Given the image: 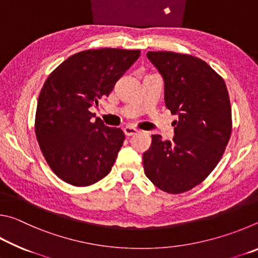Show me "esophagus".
<instances>
[{
    "mask_svg": "<svg viewBox=\"0 0 258 258\" xmlns=\"http://www.w3.org/2000/svg\"><path fill=\"white\" fill-rule=\"evenodd\" d=\"M139 132L138 128L133 127V126H125L124 127V133L127 135V137H131V135H134Z\"/></svg>",
    "mask_w": 258,
    "mask_h": 258,
    "instance_id": "34e87169",
    "label": "esophagus"
}]
</instances>
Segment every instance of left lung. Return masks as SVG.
<instances>
[{
    "mask_svg": "<svg viewBox=\"0 0 258 258\" xmlns=\"http://www.w3.org/2000/svg\"><path fill=\"white\" fill-rule=\"evenodd\" d=\"M165 82V104L178 116L172 141L151 135L143 154L147 177L167 194H182L206 178L223 156L232 132L225 82L204 60L171 51L148 52Z\"/></svg>",
    "mask_w": 258,
    "mask_h": 258,
    "instance_id": "obj_1",
    "label": "left lung"
}]
</instances>
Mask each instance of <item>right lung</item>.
<instances>
[{"label":"right lung","instance_id":"right-lung-1","mask_svg":"<svg viewBox=\"0 0 258 258\" xmlns=\"http://www.w3.org/2000/svg\"><path fill=\"white\" fill-rule=\"evenodd\" d=\"M140 50H86L52 72L38 97L35 134L47 165L75 186L107 176L123 146L124 132L90 111L140 56Z\"/></svg>","mask_w":258,"mask_h":258}]
</instances>
